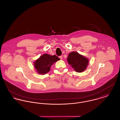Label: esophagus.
Segmentation results:
<instances>
[{"label": "esophagus", "instance_id": "34e87169", "mask_svg": "<svg viewBox=\"0 0 120 120\" xmlns=\"http://www.w3.org/2000/svg\"><path fill=\"white\" fill-rule=\"evenodd\" d=\"M59 57V58H60V59H61V60H62V58H63L62 56H60Z\"/></svg>", "mask_w": 120, "mask_h": 120}]
</instances>
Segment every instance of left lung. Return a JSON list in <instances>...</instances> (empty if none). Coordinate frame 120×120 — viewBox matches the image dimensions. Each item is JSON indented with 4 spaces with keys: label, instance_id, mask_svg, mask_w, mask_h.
<instances>
[{
    "label": "left lung",
    "instance_id": "obj_1",
    "mask_svg": "<svg viewBox=\"0 0 120 120\" xmlns=\"http://www.w3.org/2000/svg\"><path fill=\"white\" fill-rule=\"evenodd\" d=\"M68 63L77 72L84 71L88 64V59L77 52H70L67 58Z\"/></svg>",
    "mask_w": 120,
    "mask_h": 120
}]
</instances>
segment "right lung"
<instances>
[{
    "label": "right lung",
    "mask_w": 120,
    "mask_h": 120,
    "mask_svg": "<svg viewBox=\"0 0 120 120\" xmlns=\"http://www.w3.org/2000/svg\"><path fill=\"white\" fill-rule=\"evenodd\" d=\"M60 59L56 55L45 54L37 60L34 64V67L39 74L44 75L50 70L51 66Z\"/></svg>",
    "instance_id": "obj_1"
}]
</instances>
